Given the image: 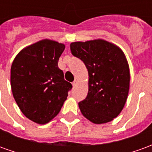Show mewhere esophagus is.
I'll list each match as a JSON object with an SVG mask.
<instances>
[{"label":"esophagus","instance_id":"34e87169","mask_svg":"<svg viewBox=\"0 0 152 152\" xmlns=\"http://www.w3.org/2000/svg\"><path fill=\"white\" fill-rule=\"evenodd\" d=\"M77 84H78V81H77L76 80H74V81L72 82V86L73 87H75V86H76V85H77Z\"/></svg>","mask_w":152,"mask_h":152}]
</instances>
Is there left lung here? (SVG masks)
Returning a JSON list of instances; mask_svg holds the SVG:
<instances>
[{"instance_id": "left-lung-1", "label": "left lung", "mask_w": 152, "mask_h": 152, "mask_svg": "<svg viewBox=\"0 0 152 152\" xmlns=\"http://www.w3.org/2000/svg\"><path fill=\"white\" fill-rule=\"evenodd\" d=\"M70 47L89 73L88 94L79 102L80 112L94 124L113 121L124 108L129 90V66L123 50L103 39L75 41Z\"/></svg>"}]
</instances>
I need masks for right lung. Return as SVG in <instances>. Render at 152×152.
<instances>
[{
  "mask_svg": "<svg viewBox=\"0 0 152 152\" xmlns=\"http://www.w3.org/2000/svg\"><path fill=\"white\" fill-rule=\"evenodd\" d=\"M65 45L40 40L19 51L10 69L15 102L30 121L45 124L58 114L72 84L64 80L58 62Z\"/></svg>",
  "mask_w": 152,
  "mask_h": 152,
  "instance_id": "1",
  "label": "right lung"
}]
</instances>
